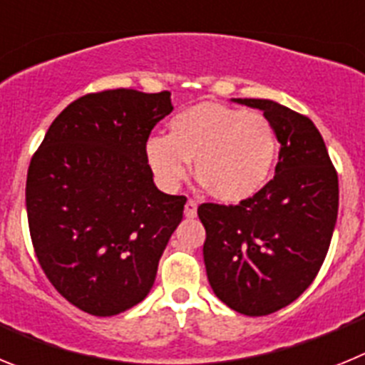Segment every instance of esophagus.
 Wrapping results in <instances>:
<instances>
[{
  "instance_id": "esophagus-1",
  "label": "esophagus",
  "mask_w": 365,
  "mask_h": 365,
  "mask_svg": "<svg viewBox=\"0 0 365 365\" xmlns=\"http://www.w3.org/2000/svg\"><path fill=\"white\" fill-rule=\"evenodd\" d=\"M185 215L186 217H195V215H197V202L193 201V199H188V201H186Z\"/></svg>"
}]
</instances>
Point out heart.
<instances>
[{
  "label": "heart",
  "mask_w": 365,
  "mask_h": 365,
  "mask_svg": "<svg viewBox=\"0 0 365 365\" xmlns=\"http://www.w3.org/2000/svg\"><path fill=\"white\" fill-rule=\"evenodd\" d=\"M144 153L160 188H179L193 163L195 177L215 197L241 202L269 182L278 138L263 113L202 102L177 113L168 137L148 138Z\"/></svg>",
  "instance_id": "b5f03b06"
}]
</instances>
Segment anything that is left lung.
I'll return each instance as SVG.
<instances>
[{"mask_svg": "<svg viewBox=\"0 0 365 365\" xmlns=\"http://www.w3.org/2000/svg\"><path fill=\"white\" fill-rule=\"evenodd\" d=\"M263 111L279 148L276 175L240 205L205 202L202 247L212 291L228 307L265 316L312 283L338 215V175L311 118L263 98H234Z\"/></svg>", "mask_w": 365, "mask_h": 365, "instance_id": "8db88e82", "label": "left lung"}]
</instances>
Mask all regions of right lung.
<instances>
[{"label":"right lung","mask_w":365,"mask_h":365,"mask_svg":"<svg viewBox=\"0 0 365 365\" xmlns=\"http://www.w3.org/2000/svg\"><path fill=\"white\" fill-rule=\"evenodd\" d=\"M173 111L170 91L111 89L63 109L32 155L29 230L40 267L74 307L113 316L143 302L185 195L153 182L144 146Z\"/></svg>","instance_id":"obj_1"}]
</instances>
